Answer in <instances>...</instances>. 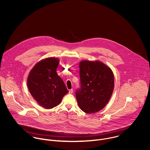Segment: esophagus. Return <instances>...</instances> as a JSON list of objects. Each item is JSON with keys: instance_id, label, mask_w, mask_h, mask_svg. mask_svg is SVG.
Masks as SVG:
<instances>
[{"instance_id": "obj_1", "label": "esophagus", "mask_w": 150, "mask_h": 150, "mask_svg": "<svg viewBox=\"0 0 150 150\" xmlns=\"http://www.w3.org/2000/svg\"><path fill=\"white\" fill-rule=\"evenodd\" d=\"M73 91H74L73 89H70V90H69V94H72Z\"/></svg>"}]
</instances>
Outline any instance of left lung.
I'll list each match as a JSON object with an SVG mask.
<instances>
[{
    "label": "left lung",
    "instance_id": "left-lung-1",
    "mask_svg": "<svg viewBox=\"0 0 150 150\" xmlns=\"http://www.w3.org/2000/svg\"><path fill=\"white\" fill-rule=\"evenodd\" d=\"M81 87L76 91L79 108L87 114L97 112L108 103L114 88L111 69L100 61L83 60L79 63Z\"/></svg>",
    "mask_w": 150,
    "mask_h": 150
}]
</instances>
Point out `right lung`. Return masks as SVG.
I'll use <instances>...</instances> for the list:
<instances>
[{
  "instance_id": "1",
  "label": "right lung",
  "mask_w": 150,
  "mask_h": 150,
  "mask_svg": "<svg viewBox=\"0 0 150 150\" xmlns=\"http://www.w3.org/2000/svg\"><path fill=\"white\" fill-rule=\"evenodd\" d=\"M59 61L55 57L40 60L30 70L27 78L30 94L39 105L46 109L58 105L68 93L56 72Z\"/></svg>"
}]
</instances>
